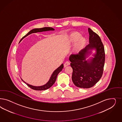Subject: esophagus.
Listing matches in <instances>:
<instances>
[{"mask_svg": "<svg viewBox=\"0 0 122 122\" xmlns=\"http://www.w3.org/2000/svg\"><path fill=\"white\" fill-rule=\"evenodd\" d=\"M70 65V62L69 61H66L65 63H64V67H66L67 66H69Z\"/></svg>", "mask_w": 122, "mask_h": 122, "instance_id": "34e87169", "label": "esophagus"}]
</instances>
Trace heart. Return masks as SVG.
<instances>
[{"label":"heart","instance_id":"obj_1","mask_svg":"<svg viewBox=\"0 0 122 122\" xmlns=\"http://www.w3.org/2000/svg\"><path fill=\"white\" fill-rule=\"evenodd\" d=\"M68 42L71 43H75L74 51L79 52L85 47L86 43V40L81 37V35L78 32H73L69 35L68 38Z\"/></svg>","mask_w":122,"mask_h":122}]
</instances>
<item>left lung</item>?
Instances as JSON below:
<instances>
[{"label": "left lung", "mask_w": 122, "mask_h": 122, "mask_svg": "<svg viewBox=\"0 0 122 122\" xmlns=\"http://www.w3.org/2000/svg\"><path fill=\"white\" fill-rule=\"evenodd\" d=\"M89 42L86 47L78 54H72L69 60L73 69L72 79L75 85L83 88L94 86L102 77L105 61L104 45L99 36L88 28ZM95 48L97 53L90 61H86L89 50Z\"/></svg>", "instance_id": "8db88e82"}]
</instances>
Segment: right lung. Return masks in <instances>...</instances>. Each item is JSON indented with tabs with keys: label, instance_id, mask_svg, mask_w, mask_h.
<instances>
[{
	"label": "right lung",
	"instance_id": "right-lung-1",
	"mask_svg": "<svg viewBox=\"0 0 122 122\" xmlns=\"http://www.w3.org/2000/svg\"><path fill=\"white\" fill-rule=\"evenodd\" d=\"M54 29L53 28L51 27H43L41 28H36V29H34L31 30L27 34L24 36L22 38V39L20 40L21 41L22 39H23L26 36L31 34L32 33H36V32H39L42 31H48V30H54ZM63 64H61V65L59 66L57 69H56L55 70L53 73H52V74L51 75V77L50 78V79H49V80L48 81V82H47L46 84L44 85L43 86H33L31 85H30L29 84H28L26 83H25V82H24L23 80L21 79L22 81H23L24 83H25V84H26V85H27L28 86H29L30 88H31L33 90H38V91H42V90H45L47 89L48 88H49L50 87H51L53 84L55 83V81L56 80V79L57 78V75H58L59 73L62 71V69L63 68Z\"/></svg>",
	"mask_w": 122,
	"mask_h": 122
}]
</instances>
